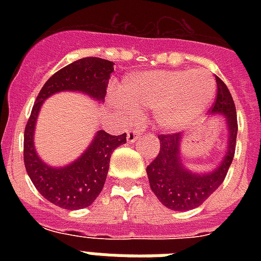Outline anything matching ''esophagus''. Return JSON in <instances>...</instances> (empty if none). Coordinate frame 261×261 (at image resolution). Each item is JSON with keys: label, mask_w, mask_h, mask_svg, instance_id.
Instances as JSON below:
<instances>
[{"label": "esophagus", "mask_w": 261, "mask_h": 261, "mask_svg": "<svg viewBox=\"0 0 261 261\" xmlns=\"http://www.w3.org/2000/svg\"><path fill=\"white\" fill-rule=\"evenodd\" d=\"M141 135H142V130L128 131V133H127V141H128L130 143L135 142V141H137V139H138Z\"/></svg>", "instance_id": "1"}]
</instances>
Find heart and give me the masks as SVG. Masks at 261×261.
I'll return each mask as SVG.
<instances>
[{
	"mask_svg": "<svg viewBox=\"0 0 261 261\" xmlns=\"http://www.w3.org/2000/svg\"><path fill=\"white\" fill-rule=\"evenodd\" d=\"M215 81L207 70H153L135 73L123 83L118 104L135 114L154 111L163 130L180 131L198 122L208 108Z\"/></svg>",
	"mask_w": 261,
	"mask_h": 261,
	"instance_id": "1",
	"label": "heart"
}]
</instances>
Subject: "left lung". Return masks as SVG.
Returning <instances> with one entry per match:
<instances>
[{"label": "left lung", "mask_w": 261, "mask_h": 261, "mask_svg": "<svg viewBox=\"0 0 261 261\" xmlns=\"http://www.w3.org/2000/svg\"><path fill=\"white\" fill-rule=\"evenodd\" d=\"M217 98L211 115H222L226 120L227 146L222 161L213 171L195 173L187 169L181 160L182 135L161 134L160 153L146 168L149 184L160 202L174 211L192 210L200 206L223 182L234 157L237 138V114L233 97L222 80L217 77Z\"/></svg>", "instance_id": "obj_1"}]
</instances>
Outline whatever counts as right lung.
Here are the masks:
<instances>
[{
    "label": "right lung",
    "mask_w": 261,
    "mask_h": 261,
    "mask_svg": "<svg viewBox=\"0 0 261 261\" xmlns=\"http://www.w3.org/2000/svg\"><path fill=\"white\" fill-rule=\"evenodd\" d=\"M114 62L88 57L58 70L47 80L39 92L24 131V164L31 181L48 202L66 210L90 206L106 182L112 151L126 143V133L111 135L104 130L94 134L87 150L65 167H51L36 153L34 133L39 111L46 98L54 93L71 90L104 101Z\"/></svg>",
    "instance_id": "right-lung-1"
}]
</instances>
